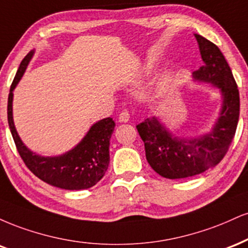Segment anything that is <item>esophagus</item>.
<instances>
[{
    "instance_id": "obj_1",
    "label": "esophagus",
    "mask_w": 248,
    "mask_h": 248,
    "mask_svg": "<svg viewBox=\"0 0 248 248\" xmlns=\"http://www.w3.org/2000/svg\"><path fill=\"white\" fill-rule=\"evenodd\" d=\"M129 119H130L129 111H127V110H122L118 116V121L122 122V123H126V122H129Z\"/></svg>"
}]
</instances>
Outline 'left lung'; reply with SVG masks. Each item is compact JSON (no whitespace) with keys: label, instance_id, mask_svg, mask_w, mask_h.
Listing matches in <instances>:
<instances>
[{"label":"left lung","instance_id":"obj_1","mask_svg":"<svg viewBox=\"0 0 248 248\" xmlns=\"http://www.w3.org/2000/svg\"><path fill=\"white\" fill-rule=\"evenodd\" d=\"M195 37L204 63L194 72V78L219 88L223 107L211 132L200 138L171 137L155 117L137 125L148 164L166 179L199 175L219 164L233 140L239 121V90L228 61L214 43L200 34Z\"/></svg>","mask_w":248,"mask_h":248}]
</instances>
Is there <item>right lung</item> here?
Wrapping results in <instances>:
<instances>
[{"mask_svg":"<svg viewBox=\"0 0 248 248\" xmlns=\"http://www.w3.org/2000/svg\"><path fill=\"white\" fill-rule=\"evenodd\" d=\"M33 55L29 52L20 62L8 97V123L15 145L26 167L44 182L67 190H80L95 186L104 176L110 161V138L115 122L108 117L90 127L77 147L59 156H40L31 152L20 140L13 121V90L24 74Z\"/></svg>","mask_w":248,"mask_h":248,"instance_id":"add662e5","label":"right lung"}]
</instances>
